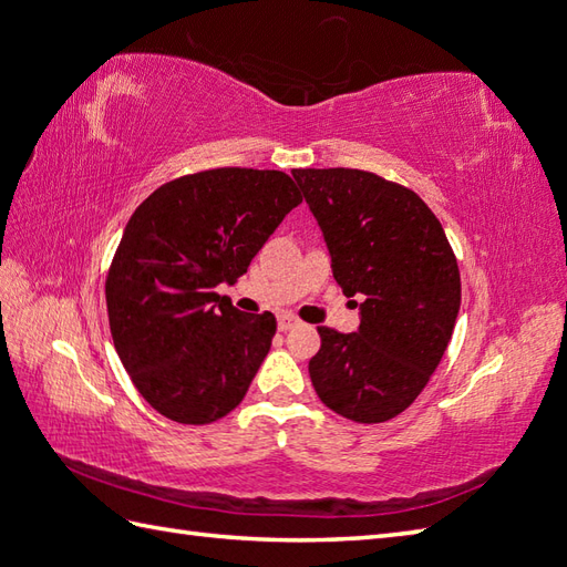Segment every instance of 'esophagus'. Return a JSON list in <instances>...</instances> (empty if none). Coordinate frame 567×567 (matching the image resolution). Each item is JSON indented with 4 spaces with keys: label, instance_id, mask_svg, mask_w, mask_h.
Returning a JSON list of instances; mask_svg holds the SVG:
<instances>
[{
    "label": "esophagus",
    "instance_id": "esophagus-1",
    "mask_svg": "<svg viewBox=\"0 0 567 567\" xmlns=\"http://www.w3.org/2000/svg\"><path fill=\"white\" fill-rule=\"evenodd\" d=\"M299 321L295 319V316L292 313H282L280 316V319H278V328H280V331L285 333V331H289V328H295Z\"/></svg>",
    "mask_w": 567,
    "mask_h": 567
}]
</instances>
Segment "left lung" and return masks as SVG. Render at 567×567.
Listing matches in <instances>:
<instances>
[{"label":"left lung","mask_w":567,"mask_h":567,"mask_svg":"<svg viewBox=\"0 0 567 567\" xmlns=\"http://www.w3.org/2000/svg\"><path fill=\"white\" fill-rule=\"evenodd\" d=\"M292 176L336 282L360 299L354 333L319 326L311 384L338 415L384 423L420 396L450 346L462 305L454 251L432 209L399 183L358 168H295Z\"/></svg>","instance_id":"obj_1"}]
</instances>
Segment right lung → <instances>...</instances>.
Returning a JSON list of instances; mask_svg holds the SVG:
<instances>
[{
  "label": "right lung",
  "mask_w": 567,
  "mask_h": 567,
  "mask_svg": "<svg viewBox=\"0 0 567 567\" xmlns=\"http://www.w3.org/2000/svg\"><path fill=\"white\" fill-rule=\"evenodd\" d=\"M299 203L282 171L213 168L164 183L130 217L105 301L117 358L154 411L207 425L244 401L278 323L215 287L241 278Z\"/></svg>",
  "instance_id": "1"
}]
</instances>
